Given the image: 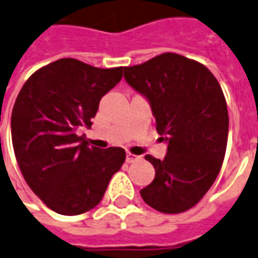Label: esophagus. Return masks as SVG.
Returning <instances> with one entry per match:
<instances>
[{"label": "esophagus", "mask_w": 258, "mask_h": 258, "mask_svg": "<svg viewBox=\"0 0 258 258\" xmlns=\"http://www.w3.org/2000/svg\"><path fill=\"white\" fill-rule=\"evenodd\" d=\"M137 159H140V157H138V155L132 154V153H127V154H126V162L127 163L134 162V161H137Z\"/></svg>", "instance_id": "34e87169"}]
</instances>
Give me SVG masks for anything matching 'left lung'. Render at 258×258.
Here are the masks:
<instances>
[{
  "mask_svg": "<svg viewBox=\"0 0 258 258\" xmlns=\"http://www.w3.org/2000/svg\"><path fill=\"white\" fill-rule=\"evenodd\" d=\"M124 78L152 105L157 132L167 142L163 159L148 154L155 178L141 190L145 203L163 214L197 206L220 172L228 140L224 93L199 61L165 52L124 67Z\"/></svg>",
  "mask_w": 258,
  "mask_h": 258,
  "instance_id": "obj_1",
  "label": "left lung"
}]
</instances>
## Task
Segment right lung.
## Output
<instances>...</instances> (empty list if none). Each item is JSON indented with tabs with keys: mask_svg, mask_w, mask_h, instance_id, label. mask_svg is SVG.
I'll return each instance as SVG.
<instances>
[{
	"mask_svg": "<svg viewBox=\"0 0 258 258\" xmlns=\"http://www.w3.org/2000/svg\"><path fill=\"white\" fill-rule=\"evenodd\" d=\"M122 68H99L63 57L34 72L17 96L12 141L33 192L60 215H80L100 203L125 162L121 148H89L80 127L92 125L101 97Z\"/></svg>",
	"mask_w": 258,
	"mask_h": 258,
	"instance_id": "obj_1",
	"label": "right lung"
}]
</instances>
